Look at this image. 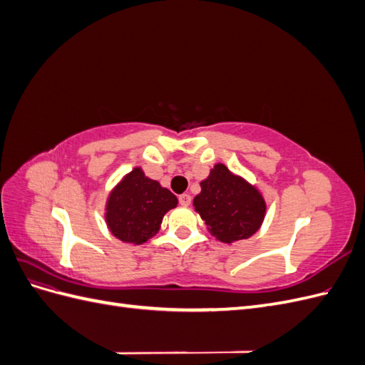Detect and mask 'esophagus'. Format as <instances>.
<instances>
[{
	"mask_svg": "<svg viewBox=\"0 0 365 365\" xmlns=\"http://www.w3.org/2000/svg\"><path fill=\"white\" fill-rule=\"evenodd\" d=\"M190 202H192V196H190V195H187V193L180 195V204H181L182 207H189Z\"/></svg>",
	"mask_w": 365,
	"mask_h": 365,
	"instance_id": "1",
	"label": "esophagus"
}]
</instances>
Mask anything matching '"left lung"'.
Wrapping results in <instances>:
<instances>
[{"instance_id":"left-lung-1","label":"left lung","mask_w":365,"mask_h":365,"mask_svg":"<svg viewBox=\"0 0 365 365\" xmlns=\"http://www.w3.org/2000/svg\"><path fill=\"white\" fill-rule=\"evenodd\" d=\"M208 233L224 244H235L257 233L267 216L263 193L240 175L217 163L201 181V193L193 200Z\"/></svg>"}]
</instances>
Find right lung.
<instances>
[{
    "mask_svg": "<svg viewBox=\"0 0 365 365\" xmlns=\"http://www.w3.org/2000/svg\"><path fill=\"white\" fill-rule=\"evenodd\" d=\"M176 205L178 197L169 189L134 168L109 192L105 222L118 240L143 245L158 233L164 215Z\"/></svg>",
    "mask_w": 365,
    "mask_h": 365,
    "instance_id": "right-lung-1",
    "label": "right lung"
}]
</instances>
